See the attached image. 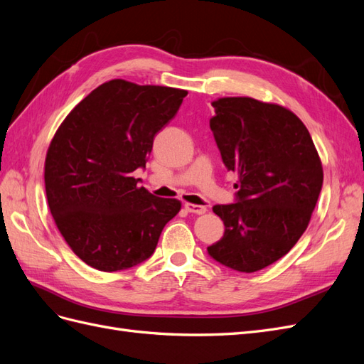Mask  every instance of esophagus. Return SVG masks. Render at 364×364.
Returning <instances> with one entry per match:
<instances>
[{"mask_svg":"<svg viewBox=\"0 0 364 364\" xmlns=\"http://www.w3.org/2000/svg\"><path fill=\"white\" fill-rule=\"evenodd\" d=\"M183 206H185L186 211H188V213H193V214H205V213H206V206H202V205L185 203Z\"/></svg>","mask_w":364,"mask_h":364,"instance_id":"obj_1","label":"esophagus"}]
</instances>
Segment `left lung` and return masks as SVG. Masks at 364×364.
<instances>
[{"label": "left lung", "instance_id": "left-lung-1", "mask_svg": "<svg viewBox=\"0 0 364 364\" xmlns=\"http://www.w3.org/2000/svg\"><path fill=\"white\" fill-rule=\"evenodd\" d=\"M213 106L209 126L226 168L238 176V191L235 203L213 208L225 234L208 253L252 273L282 258L305 232L322 190V162L289 109L250 97L218 98Z\"/></svg>", "mask_w": 364, "mask_h": 364}]
</instances>
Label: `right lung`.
Masks as SVG:
<instances>
[{"mask_svg":"<svg viewBox=\"0 0 364 364\" xmlns=\"http://www.w3.org/2000/svg\"><path fill=\"white\" fill-rule=\"evenodd\" d=\"M183 90L109 80L63 119L46 158L51 215L87 266L117 272L155 252L181 202L161 199L132 173L144 168L158 132L179 111Z\"/></svg>","mask_w":364,"mask_h":364,"instance_id":"add662e5","label":"right lung"}]
</instances>
